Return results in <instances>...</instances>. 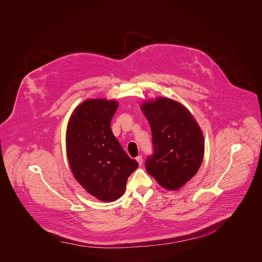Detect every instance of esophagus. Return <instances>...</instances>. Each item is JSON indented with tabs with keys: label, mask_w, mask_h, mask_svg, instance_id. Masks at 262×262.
Instances as JSON below:
<instances>
[{
	"label": "esophagus",
	"mask_w": 262,
	"mask_h": 262,
	"mask_svg": "<svg viewBox=\"0 0 262 262\" xmlns=\"http://www.w3.org/2000/svg\"><path fill=\"white\" fill-rule=\"evenodd\" d=\"M136 160H137L138 164L141 166V165H142V163H143V160H142V156H141V155L137 156V157H136Z\"/></svg>",
	"instance_id": "obj_1"
}]
</instances>
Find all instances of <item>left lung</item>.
Instances as JSON below:
<instances>
[{"label":"left lung","mask_w":262,"mask_h":262,"mask_svg":"<svg viewBox=\"0 0 262 262\" xmlns=\"http://www.w3.org/2000/svg\"><path fill=\"white\" fill-rule=\"evenodd\" d=\"M140 108L149 122L154 147L146 160V170L165 189H180L203 162V132L191 113L172 99L146 100Z\"/></svg>","instance_id":"8db88e82"}]
</instances>
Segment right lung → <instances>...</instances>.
Here are the masks:
<instances>
[{
  "label": "right lung",
  "instance_id": "add662e5",
  "mask_svg": "<svg viewBox=\"0 0 262 262\" xmlns=\"http://www.w3.org/2000/svg\"><path fill=\"white\" fill-rule=\"evenodd\" d=\"M118 106L115 100L88 99L75 108L67 129L71 170L77 183L102 202L118 200L128 178L138 167L111 130Z\"/></svg>",
  "mask_w": 262,
  "mask_h": 262
}]
</instances>
